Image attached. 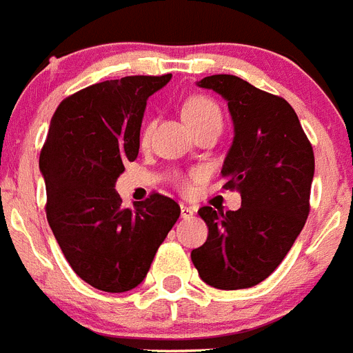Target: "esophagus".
I'll use <instances>...</instances> for the list:
<instances>
[{"label":"esophagus","mask_w":353,"mask_h":353,"mask_svg":"<svg viewBox=\"0 0 353 353\" xmlns=\"http://www.w3.org/2000/svg\"><path fill=\"white\" fill-rule=\"evenodd\" d=\"M194 214V210L186 204H181V219H190Z\"/></svg>","instance_id":"esophagus-1"}]
</instances>
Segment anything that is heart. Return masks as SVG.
<instances>
[{
  "instance_id": "b5f03b06",
  "label": "heart",
  "mask_w": 353,
  "mask_h": 353,
  "mask_svg": "<svg viewBox=\"0 0 353 353\" xmlns=\"http://www.w3.org/2000/svg\"><path fill=\"white\" fill-rule=\"evenodd\" d=\"M183 117L194 131L204 130V128H210V125H216V128L222 130L223 124L222 110H220L219 104L214 103L211 97L202 96V94L190 96L183 103ZM147 134H149V125L143 128L142 140L147 139ZM179 185L186 186V181H181Z\"/></svg>"
}]
</instances>
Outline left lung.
Here are the masks:
<instances>
[{"label":"left lung","mask_w":353,"mask_h":353,"mask_svg":"<svg viewBox=\"0 0 353 353\" xmlns=\"http://www.w3.org/2000/svg\"><path fill=\"white\" fill-rule=\"evenodd\" d=\"M228 101L234 140L222 167L225 190H238V211L199 210L206 243L192 261L206 284L243 290L277 268L309 214L314 152L295 110L283 97L231 74L199 81Z\"/></svg>","instance_id":"8db88e82"}]
</instances>
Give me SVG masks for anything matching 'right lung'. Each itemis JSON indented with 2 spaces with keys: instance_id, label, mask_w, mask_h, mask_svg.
<instances>
[{
  "instance_id": "1",
  "label": "right lung",
  "mask_w": 353,
  "mask_h": 353,
  "mask_svg": "<svg viewBox=\"0 0 353 353\" xmlns=\"http://www.w3.org/2000/svg\"><path fill=\"white\" fill-rule=\"evenodd\" d=\"M170 78L125 76L90 85L63 99L51 119L39 159L46 214L70 268L96 290L139 286L179 219L170 197L151 194L124 208L115 192L124 163L139 156L147 97Z\"/></svg>"
}]
</instances>
